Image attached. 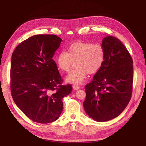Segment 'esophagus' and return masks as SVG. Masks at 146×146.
Masks as SVG:
<instances>
[{
    "label": "esophagus",
    "mask_w": 146,
    "mask_h": 146,
    "mask_svg": "<svg viewBox=\"0 0 146 146\" xmlns=\"http://www.w3.org/2000/svg\"><path fill=\"white\" fill-rule=\"evenodd\" d=\"M73 88L74 90H78L80 88V86L77 85H73Z\"/></svg>",
    "instance_id": "obj_1"
}]
</instances>
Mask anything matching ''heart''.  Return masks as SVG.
<instances>
[{"instance_id":"b5f03b06","label":"heart","mask_w":146,"mask_h":146,"mask_svg":"<svg viewBox=\"0 0 146 146\" xmlns=\"http://www.w3.org/2000/svg\"><path fill=\"white\" fill-rule=\"evenodd\" d=\"M105 60V49L101 44L78 41L71 44L66 51L58 54L56 61L60 69L68 73L75 63L76 68L66 80L73 84H81L87 73L94 74L100 69Z\"/></svg>"}]
</instances>
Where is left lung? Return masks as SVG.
<instances>
[{
  "mask_svg": "<svg viewBox=\"0 0 146 146\" xmlns=\"http://www.w3.org/2000/svg\"><path fill=\"white\" fill-rule=\"evenodd\" d=\"M105 60L91 83L86 85L83 107L97 122L118 117L131 100L134 80L133 61L120 40L107 36L102 40Z\"/></svg>",
  "mask_w": 146,
  "mask_h": 146,
  "instance_id": "8db88e82",
  "label": "left lung"
}]
</instances>
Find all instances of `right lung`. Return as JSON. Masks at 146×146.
Returning a JSON list of instances; mask_svg holds the SVG:
<instances>
[{"label": "right lung", "mask_w": 146, "mask_h": 146, "mask_svg": "<svg viewBox=\"0 0 146 146\" xmlns=\"http://www.w3.org/2000/svg\"><path fill=\"white\" fill-rule=\"evenodd\" d=\"M61 41L54 35H35L20 43L12 54V98L37 123L56 120L63 109V97L72 91L71 85H61L63 79L52 60Z\"/></svg>", "instance_id": "obj_1"}]
</instances>
